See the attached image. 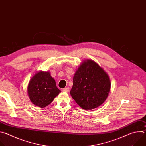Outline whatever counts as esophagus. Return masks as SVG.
Returning a JSON list of instances; mask_svg holds the SVG:
<instances>
[{
  "instance_id": "34e87169",
  "label": "esophagus",
  "mask_w": 146,
  "mask_h": 146,
  "mask_svg": "<svg viewBox=\"0 0 146 146\" xmlns=\"http://www.w3.org/2000/svg\"><path fill=\"white\" fill-rule=\"evenodd\" d=\"M62 91H63L64 92H68L69 91V88H64L63 90H62Z\"/></svg>"
}]
</instances>
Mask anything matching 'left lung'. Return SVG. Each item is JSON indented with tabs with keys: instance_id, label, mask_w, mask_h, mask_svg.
Segmentation results:
<instances>
[{
	"instance_id": "8db88e82",
	"label": "left lung",
	"mask_w": 146,
	"mask_h": 146,
	"mask_svg": "<svg viewBox=\"0 0 146 146\" xmlns=\"http://www.w3.org/2000/svg\"><path fill=\"white\" fill-rule=\"evenodd\" d=\"M70 94L84 110L97 108L108 98L111 88L108 74L92 59L83 60L73 76Z\"/></svg>"
}]
</instances>
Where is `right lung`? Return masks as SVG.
Listing matches in <instances>:
<instances>
[{
	"label": "right lung",
	"mask_w": 146,
	"mask_h": 146,
	"mask_svg": "<svg viewBox=\"0 0 146 146\" xmlns=\"http://www.w3.org/2000/svg\"><path fill=\"white\" fill-rule=\"evenodd\" d=\"M31 102L40 108L49 105L60 92L50 72L38 71L30 79L27 87Z\"/></svg>",
	"instance_id": "obj_1"
}]
</instances>
